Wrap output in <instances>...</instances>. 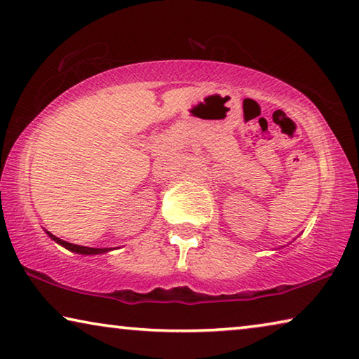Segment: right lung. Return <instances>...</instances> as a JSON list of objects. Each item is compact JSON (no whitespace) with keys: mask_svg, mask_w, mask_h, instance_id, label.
I'll return each mask as SVG.
<instances>
[{"mask_svg":"<svg viewBox=\"0 0 359 359\" xmlns=\"http://www.w3.org/2000/svg\"><path fill=\"white\" fill-rule=\"evenodd\" d=\"M48 235L53 238V240L55 241V243H59L60 246H64L65 249H68V251H72V252H76V254H86V255H94V254H104V252H107V251H110V249L108 248H104V249H100V248H86V246H78V244H72V243H67V241H64V240H60V238H57V236H54V235H50L49 231H46Z\"/></svg>","mask_w":359,"mask_h":359,"instance_id":"add662e5","label":"right lung"}]
</instances>
